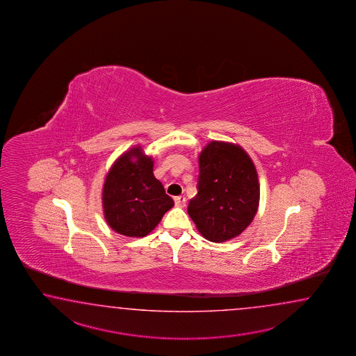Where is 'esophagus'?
Here are the masks:
<instances>
[{"label":"esophagus","mask_w":356,"mask_h":356,"mask_svg":"<svg viewBox=\"0 0 356 356\" xmlns=\"http://www.w3.org/2000/svg\"><path fill=\"white\" fill-rule=\"evenodd\" d=\"M175 206L178 207H184L186 206V197L178 196L175 198Z\"/></svg>","instance_id":"34e87169"}]
</instances>
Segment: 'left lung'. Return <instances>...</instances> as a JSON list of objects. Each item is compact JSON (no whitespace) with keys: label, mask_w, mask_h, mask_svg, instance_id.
Here are the masks:
<instances>
[{"label":"left lung","mask_w":356,"mask_h":356,"mask_svg":"<svg viewBox=\"0 0 356 356\" xmlns=\"http://www.w3.org/2000/svg\"><path fill=\"white\" fill-rule=\"evenodd\" d=\"M196 196L188 215L207 241L227 242L242 234L259 204L256 167L239 145L211 141L198 156Z\"/></svg>","instance_id":"8db88e82"}]
</instances>
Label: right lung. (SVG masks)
I'll list each match as a JSON object with an SVG mask.
<instances>
[{
    "instance_id": "1",
    "label": "right lung",
    "mask_w": 356,
    "mask_h": 356,
    "mask_svg": "<svg viewBox=\"0 0 356 356\" xmlns=\"http://www.w3.org/2000/svg\"><path fill=\"white\" fill-rule=\"evenodd\" d=\"M154 160L141 146L122 154L109 169L103 186V211L118 234L141 238L152 232L175 206L152 173Z\"/></svg>"
}]
</instances>
